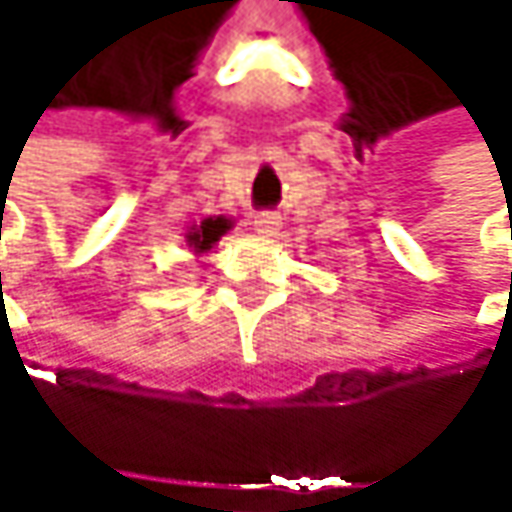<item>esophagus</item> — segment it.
<instances>
[{
    "label": "esophagus",
    "instance_id": "1",
    "mask_svg": "<svg viewBox=\"0 0 512 512\" xmlns=\"http://www.w3.org/2000/svg\"><path fill=\"white\" fill-rule=\"evenodd\" d=\"M281 228V216L278 213H257L255 216V231L260 237H275Z\"/></svg>",
    "mask_w": 512,
    "mask_h": 512
}]
</instances>
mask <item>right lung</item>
Masks as SVG:
<instances>
[{
    "label": "right lung",
    "instance_id": "obj_1",
    "mask_svg": "<svg viewBox=\"0 0 512 512\" xmlns=\"http://www.w3.org/2000/svg\"><path fill=\"white\" fill-rule=\"evenodd\" d=\"M234 228V222L228 219V216H207V219H201L198 225H189L186 228V246H189V252L195 257L207 255L210 249H216V243L228 234Z\"/></svg>",
    "mask_w": 512,
    "mask_h": 512
}]
</instances>
